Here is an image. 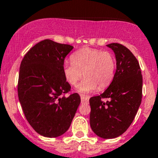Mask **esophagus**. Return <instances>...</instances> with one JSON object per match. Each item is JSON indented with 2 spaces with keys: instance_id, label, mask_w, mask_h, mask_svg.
Here are the masks:
<instances>
[{
  "instance_id": "obj_1",
  "label": "esophagus",
  "mask_w": 158,
  "mask_h": 158,
  "mask_svg": "<svg viewBox=\"0 0 158 158\" xmlns=\"http://www.w3.org/2000/svg\"><path fill=\"white\" fill-rule=\"evenodd\" d=\"M81 101H82V102L87 103L88 101H89V97H87V96L81 95Z\"/></svg>"
}]
</instances>
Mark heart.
I'll list each match as a JSON object with an SVG mask.
<instances>
[{
    "mask_svg": "<svg viewBox=\"0 0 158 158\" xmlns=\"http://www.w3.org/2000/svg\"><path fill=\"white\" fill-rule=\"evenodd\" d=\"M72 62L64 63L63 72L65 80L76 86L83 75L84 79L78 86L81 93L105 89L112 81L115 70V58L109 51L84 48L71 56Z\"/></svg>",
    "mask_w": 158,
    "mask_h": 158,
    "instance_id": "obj_1",
    "label": "heart"
}]
</instances>
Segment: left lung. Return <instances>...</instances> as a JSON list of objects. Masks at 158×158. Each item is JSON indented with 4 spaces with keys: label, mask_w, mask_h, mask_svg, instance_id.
I'll use <instances>...</instances> for the list:
<instances>
[{
    "label": "left lung",
    "mask_w": 158,
    "mask_h": 158,
    "mask_svg": "<svg viewBox=\"0 0 158 158\" xmlns=\"http://www.w3.org/2000/svg\"><path fill=\"white\" fill-rule=\"evenodd\" d=\"M107 46L115 54L116 72L108 88L89 99V123L96 135L112 139L123 134L134 120L142 101L143 76L136 57L127 48L117 43Z\"/></svg>",
    "instance_id": "left-lung-1"
}]
</instances>
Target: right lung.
<instances>
[{
    "label": "right lung",
    "mask_w": 158,
    "mask_h": 158,
    "mask_svg": "<svg viewBox=\"0 0 158 158\" xmlns=\"http://www.w3.org/2000/svg\"><path fill=\"white\" fill-rule=\"evenodd\" d=\"M72 49L69 44L44 40L25 54L20 64L19 102L29 125L43 136L64 134L80 104L77 93L64 96L71 86L64 79L63 66Z\"/></svg>",
    "instance_id": "right-lung-1"
}]
</instances>
